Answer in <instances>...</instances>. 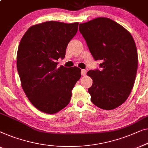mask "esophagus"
Returning <instances> with one entry per match:
<instances>
[{"mask_svg": "<svg viewBox=\"0 0 148 148\" xmlns=\"http://www.w3.org/2000/svg\"><path fill=\"white\" fill-rule=\"evenodd\" d=\"M86 74V70H81V74H82V76H85Z\"/></svg>", "mask_w": 148, "mask_h": 148, "instance_id": "obj_1", "label": "esophagus"}]
</instances>
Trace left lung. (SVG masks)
Returning <instances> with one entry per match:
<instances>
[{
    "mask_svg": "<svg viewBox=\"0 0 148 148\" xmlns=\"http://www.w3.org/2000/svg\"><path fill=\"white\" fill-rule=\"evenodd\" d=\"M95 60L101 69L91 70L88 88L90 101L97 107L112 110L122 105L130 95L136 80L138 58L132 35L111 18L99 17L79 25Z\"/></svg>",
    "mask_w": 148,
    "mask_h": 148,
    "instance_id": "1",
    "label": "left lung"
}]
</instances>
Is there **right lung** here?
Returning a JSON list of instances; mask_svg holds the SVG:
<instances>
[{
	"instance_id": "1",
	"label": "right lung",
	"mask_w": 148,
	"mask_h": 148,
	"mask_svg": "<svg viewBox=\"0 0 148 148\" xmlns=\"http://www.w3.org/2000/svg\"><path fill=\"white\" fill-rule=\"evenodd\" d=\"M78 27V23L47 21L31 27L20 41L16 67L21 86L32 105L43 113L53 114L66 107L81 77L76 66L57 67Z\"/></svg>"
}]
</instances>
